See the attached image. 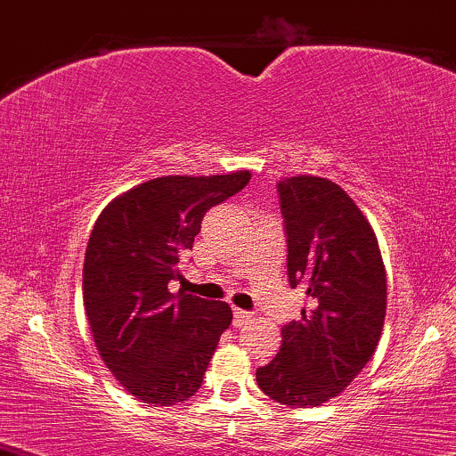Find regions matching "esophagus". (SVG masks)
Masks as SVG:
<instances>
[{
  "mask_svg": "<svg viewBox=\"0 0 456 456\" xmlns=\"http://www.w3.org/2000/svg\"><path fill=\"white\" fill-rule=\"evenodd\" d=\"M233 324L235 326H244L246 322H252V318H255V315L250 314V311H244V309H233Z\"/></svg>",
  "mask_w": 456,
  "mask_h": 456,
  "instance_id": "obj_1",
  "label": "esophagus"
}]
</instances>
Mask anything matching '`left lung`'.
I'll list each match as a JSON object with an SVG mask.
<instances>
[{"label":"left lung","instance_id":"1","mask_svg":"<svg viewBox=\"0 0 456 456\" xmlns=\"http://www.w3.org/2000/svg\"><path fill=\"white\" fill-rule=\"evenodd\" d=\"M288 280L305 288L301 320L281 328V347L256 383L290 408L337 397L368 364L385 324L387 278L377 235L337 183L298 175L278 183Z\"/></svg>","mask_w":456,"mask_h":456}]
</instances>
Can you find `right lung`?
<instances>
[{
  "label": "right lung",
  "mask_w": 456,
  "mask_h": 456,
  "mask_svg": "<svg viewBox=\"0 0 456 456\" xmlns=\"http://www.w3.org/2000/svg\"><path fill=\"white\" fill-rule=\"evenodd\" d=\"M250 172L159 176L109 201L84 258V307L96 349L122 387L155 406L200 389L232 324L223 301L168 290L201 218L246 187Z\"/></svg>",
  "instance_id": "add662e5"
}]
</instances>
